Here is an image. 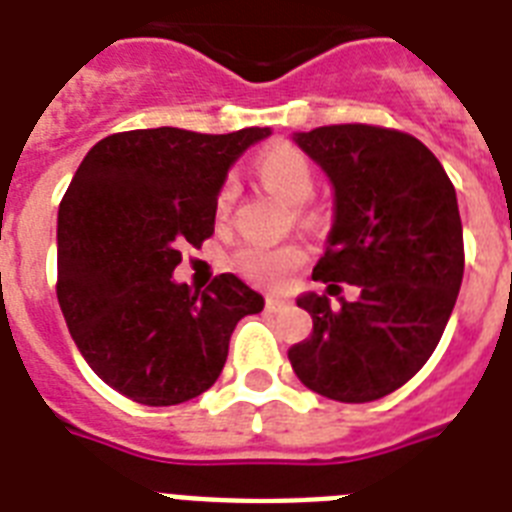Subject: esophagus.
Returning <instances> with one entry per match:
<instances>
[{
    "label": "esophagus",
    "instance_id": "34e87169",
    "mask_svg": "<svg viewBox=\"0 0 512 512\" xmlns=\"http://www.w3.org/2000/svg\"><path fill=\"white\" fill-rule=\"evenodd\" d=\"M285 306H290V301H285L280 295H269V298H266V308H269V311H280V308Z\"/></svg>",
    "mask_w": 512,
    "mask_h": 512
}]
</instances>
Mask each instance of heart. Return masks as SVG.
Here are the masks:
<instances>
[{
	"label": "heart",
	"mask_w": 512,
	"mask_h": 512,
	"mask_svg": "<svg viewBox=\"0 0 512 512\" xmlns=\"http://www.w3.org/2000/svg\"><path fill=\"white\" fill-rule=\"evenodd\" d=\"M256 175L261 183L280 196L287 204H306L314 196V167L306 154L293 146H274L256 159ZM238 198L235 180H225L214 201V211L219 219L230 217L232 206ZM306 253L301 246L285 243V246H261L248 243L235 253V266L248 282L261 287H282L298 266L303 264Z\"/></svg>",
	"instance_id": "obj_1"
}]
</instances>
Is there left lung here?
Instances as JSON below:
<instances>
[{"mask_svg": "<svg viewBox=\"0 0 512 512\" xmlns=\"http://www.w3.org/2000/svg\"><path fill=\"white\" fill-rule=\"evenodd\" d=\"M335 188V219L314 280L358 285L350 303L306 293L314 332L287 350L308 390L371 403L403 387L437 348L463 282V225L447 172L424 143L377 125L295 133Z\"/></svg>", "mask_w": 512, "mask_h": 512, "instance_id": "left-lung-1", "label": "left lung"}]
</instances>
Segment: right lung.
<instances>
[{"label":"right lung","instance_id":"1","mask_svg":"<svg viewBox=\"0 0 512 512\" xmlns=\"http://www.w3.org/2000/svg\"><path fill=\"white\" fill-rule=\"evenodd\" d=\"M266 135L128 130L101 138L80 162L59 204L57 301L80 356L125 398H198L225 369L235 324L264 308L235 274L193 293L172 272L180 248L214 232L227 170Z\"/></svg>","mask_w":512,"mask_h":512}]
</instances>
